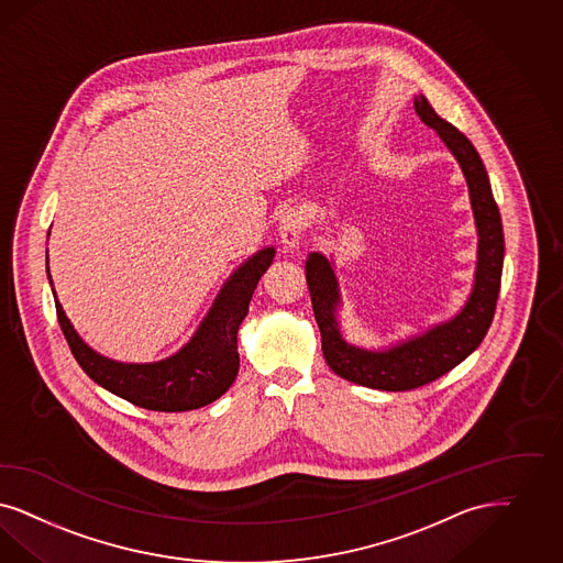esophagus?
<instances>
[{
  "label": "esophagus",
  "mask_w": 563,
  "mask_h": 563,
  "mask_svg": "<svg viewBox=\"0 0 563 563\" xmlns=\"http://www.w3.org/2000/svg\"><path fill=\"white\" fill-rule=\"evenodd\" d=\"M278 231H280L283 245L289 247V250H295L301 243V236L306 231V216H303V212L295 210V208H289L280 218Z\"/></svg>",
  "instance_id": "34e87169"
}]
</instances>
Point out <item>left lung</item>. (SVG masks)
<instances>
[{"label":"left lung","instance_id":"left-lung-1","mask_svg":"<svg viewBox=\"0 0 563 563\" xmlns=\"http://www.w3.org/2000/svg\"><path fill=\"white\" fill-rule=\"evenodd\" d=\"M413 108L420 120L437 131L457 159L470 191V203L478 231V262L474 287L462 311L390 350H362L350 345L339 330L336 308L341 303V292L332 264L322 253L316 252L310 253L306 262L311 308L322 334V353L327 364L341 378L378 390L422 387L462 364L483 343L501 289L504 227L485 164L470 139L439 117L424 96H416Z\"/></svg>","mask_w":563,"mask_h":563}]
</instances>
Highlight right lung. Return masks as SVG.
<instances>
[{
    "mask_svg": "<svg viewBox=\"0 0 563 563\" xmlns=\"http://www.w3.org/2000/svg\"><path fill=\"white\" fill-rule=\"evenodd\" d=\"M274 253V247H266L236 268L218 292L212 310L199 324L194 339L162 362L122 364L99 355L78 336L54 291L59 327L78 366L99 387L152 411L203 408L222 397L236 378V332L247 316L257 280L268 271Z\"/></svg>",
    "mask_w": 563,
    "mask_h": 563,
    "instance_id": "obj_1",
    "label": "right lung"
}]
</instances>
